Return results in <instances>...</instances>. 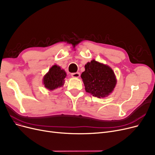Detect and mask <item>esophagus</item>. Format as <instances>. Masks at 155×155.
I'll return each instance as SVG.
<instances>
[{"mask_svg": "<svg viewBox=\"0 0 155 155\" xmlns=\"http://www.w3.org/2000/svg\"><path fill=\"white\" fill-rule=\"evenodd\" d=\"M80 75H81V74H80V73H78V72L71 73V77H74V78H78L80 77Z\"/></svg>", "mask_w": 155, "mask_h": 155, "instance_id": "obj_1", "label": "esophagus"}]
</instances>
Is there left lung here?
I'll list each match as a JSON object with an SVG mask.
<instances>
[{"label": "left lung", "instance_id": "8db88e82", "mask_svg": "<svg viewBox=\"0 0 155 155\" xmlns=\"http://www.w3.org/2000/svg\"><path fill=\"white\" fill-rule=\"evenodd\" d=\"M81 78L87 93L98 98H105L115 87L117 81L112 68L92 60L85 65Z\"/></svg>", "mask_w": 155, "mask_h": 155}]
</instances>
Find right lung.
Instances as JSON below:
<instances>
[{
	"label": "right lung",
	"instance_id": "obj_1",
	"mask_svg": "<svg viewBox=\"0 0 155 155\" xmlns=\"http://www.w3.org/2000/svg\"><path fill=\"white\" fill-rule=\"evenodd\" d=\"M66 73L60 66L54 65L43 77L45 87L50 91H53L58 87H62L64 84Z\"/></svg>",
	"mask_w": 155,
	"mask_h": 155
}]
</instances>
